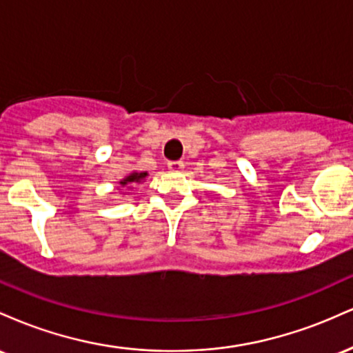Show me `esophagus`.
<instances>
[{
  "label": "esophagus",
  "mask_w": 353,
  "mask_h": 353,
  "mask_svg": "<svg viewBox=\"0 0 353 353\" xmlns=\"http://www.w3.org/2000/svg\"><path fill=\"white\" fill-rule=\"evenodd\" d=\"M168 168H169V171L179 172L184 169V163H182V161H171V163H168Z\"/></svg>",
  "instance_id": "34e87169"
}]
</instances>
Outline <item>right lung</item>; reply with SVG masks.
Wrapping results in <instances>:
<instances>
[{"label": "right lung", "mask_w": 353, "mask_h": 353, "mask_svg": "<svg viewBox=\"0 0 353 353\" xmlns=\"http://www.w3.org/2000/svg\"><path fill=\"white\" fill-rule=\"evenodd\" d=\"M145 176H148V172H131L128 177H124L123 181H119V184L123 185V188L124 185H131L134 184V182H141Z\"/></svg>", "instance_id": "1"}]
</instances>
